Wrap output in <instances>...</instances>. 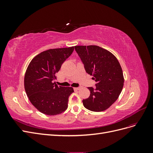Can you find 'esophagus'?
Wrapping results in <instances>:
<instances>
[{"instance_id":"obj_1","label":"esophagus","mask_w":153,"mask_h":153,"mask_svg":"<svg viewBox=\"0 0 153 153\" xmlns=\"http://www.w3.org/2000/svg\"><path fill=\"white\" fill-rule=\"evenodd\" d=\"M80 89V87H75V88H74V90H75V91H78Z\"/></svg>"}]
</instances>
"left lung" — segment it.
<instances>
[{
	"instance_id": "1",
	"label": "left lung",
	"mask_w": 153,
	"mask_h": 153,
	"mask_svg": "<svg viewBox=\"0 0 153 153\" xmlns=\"http://www.w3.org/2000/svg\"><path fill=\"white\" fill-rule=\"evenodd\" d=\"M86 72L92 76L96 87H88L90 96L83 100L85 108L93 112L108 108L121 94L124 85V76L121 65L114 55L96 45L75 46Z\"/></svg>"
}]
</instances>
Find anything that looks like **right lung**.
<instances>
[{
    "label": "right lung",
    "mask_w": 153,
    "mask_h": 153,
    "mask_svg": "<svg viewBox=\"0 0 153 153\" xmlns=\"http://www.w3.org/2000/svg\"><path fill=\"white\" fill-rule=\"evenodd\" d=\"M73 50L74 47L44 51L32 59L27 67L25 90L30 103L40 112L55 115L67 109L73 87L58 86L54 80L55 74Z\"/></svg>",
    "instance_id": "1"
}]
</instances>
